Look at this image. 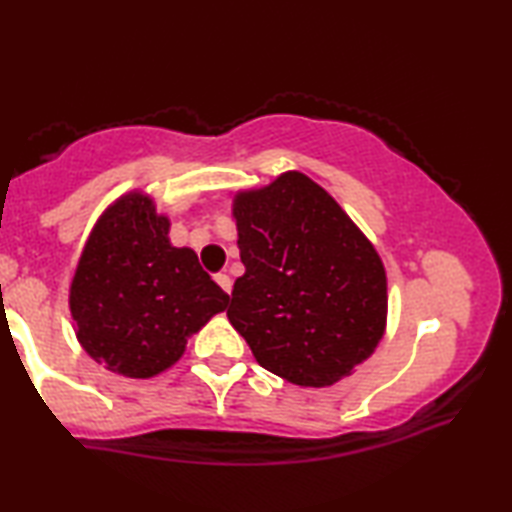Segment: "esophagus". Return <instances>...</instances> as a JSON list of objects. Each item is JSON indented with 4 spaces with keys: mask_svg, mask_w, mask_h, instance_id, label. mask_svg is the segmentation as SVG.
Wrapping results in <instances>:
<instances>
[{
    "mask_svg": "<svg viewBox=\"0 0 512 512\" xmlns=\"http://www.w3.org/2000/svg\"><path fill=\"white\" fill-rule=\"evenodd\" d=\"M216 280V284H219V287L225 291V293H230L232 291V280H230V275H225V273H219L214 277Z\"/></svg>",
    "mask_w": 512,
    "mask_h": 512,
    "instance_id": "1",
    "label": "esophagus"
}]
</instances>
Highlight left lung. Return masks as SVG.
<instances>
[{
    "label": "left lung",
    "mask_w": 512,
    "mask_h": 512,
    "mask_svg": "<svg viewBox=\"0 0 512 512\" xmlns=\"http://www.w3.org/2000/svg\"><path fill=\"white\" fill-rule=\"evenodd\" d=\"M246 273L228 318L257 363L298 386H332L386 329V271L323 187L287 171L232 205Z\"/></svg>",
    "instance_id": "1"
}]
</instances>
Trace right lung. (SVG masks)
Wrapping results in <instances>:
<instances>
[{
    "instance_id": "obj_1",
    "label": "right lung",
    "mask_w": 512,
    "mask_h": 512,
    "mask_svg": "<svg viewBox=\"0 0 512 512\" xmlns=\"http://www.w3.org/2000/svg\"><path fill=\"white\" fill-rule=\"evenodd\" d=\"M228 300L192 248L171 246L169 219L142 192L121 196L101 214L69 289L83 350L133 379L171 368L189 336Z\"/></svg>"
}]
</instances>
